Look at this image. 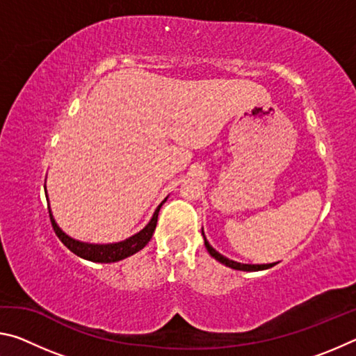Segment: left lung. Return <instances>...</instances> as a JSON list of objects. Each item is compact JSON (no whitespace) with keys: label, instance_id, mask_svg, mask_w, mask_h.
Instances as JSON below:
<instances>
[{"label":"left lung","instance_id":"1","mask_svg":"<svg viewBox=\"0 0 356 356\" xmlns=\"http://www.w3.org/2000/svg\"><path fill=\"white\" fill-rule=\"evenodd\" d=\"M202 236H204V231H202ZM204 245H206V248L209 251V254L215 257L216 261L225 264L226 267H231L234 270H242V272H259V270H267L270 267H273L275 264H261V265H251V264H240V262H236V261H231V259L225 257L222 254H220L218 251L213 250L212 246H210V243L207 242V238L204 237Z\"/></svg>","mask_w":356,"mask_h":356}]
</instances>
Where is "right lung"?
<instances>
[{"instance_id":"obj_1","label":"right lung","mask_w":356,"mask_h":356,"mask_svg":"<svg viewBox=\"0 0 356 356\" xmlns=\"http://www.w3.org/2000/svg\"><path fill=\"white\" fill-rule=\"evenodd\" d=\"M48 197V196H47ZM166 201V200H165ZM163 201V202H165ZM48 202V200H47ZM161 202V204H163ZM156 207V210L154 212V216L150 218V221L147 222V226L141 229L140 232L135 234V236H131L129 238L122 240V242H118V243H106V245H94V243H84L80 242V240H75L69 237L67 234L63 232V229L56 225L55 218H53L51 215V210L50 206H48V213H50V221H51V226H53V231L58 236V238L61 240V242L67 246V248L74 252V254L80 256L83 259H86V261H91V262H100V264H110V262H118V261H122V259L129 257L131 254H135L140 250H143L144 246L149 243V240L152 238V234L155 231V226H156V220H159V212H160V207Z\"/></svg>"}]
</instances>
